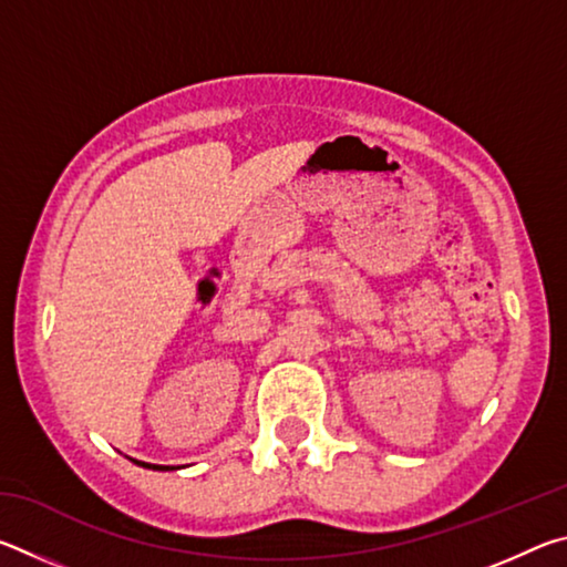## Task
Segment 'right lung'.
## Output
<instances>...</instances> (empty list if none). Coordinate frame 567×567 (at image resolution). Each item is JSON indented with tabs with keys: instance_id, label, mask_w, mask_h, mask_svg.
Returning <instances> with one entry per match:
<instances>
[{
	"instance_id": "right-lung-1",
	"label": "right lung",
	"mask_w": 567,
	"mask_h": 567,
	"mask_svg": "<svg viewBox=\"0 0 567 567\" xmlns=\"http://www.w3.org/2000/svg\"><path fill=\"white\" fill-rule=\"evenodd\" d=\"M134 463L142 465V467H152V470H169V467H165V465H150V463H140V460H134Z\"/></svg>"
}]
</instances>
